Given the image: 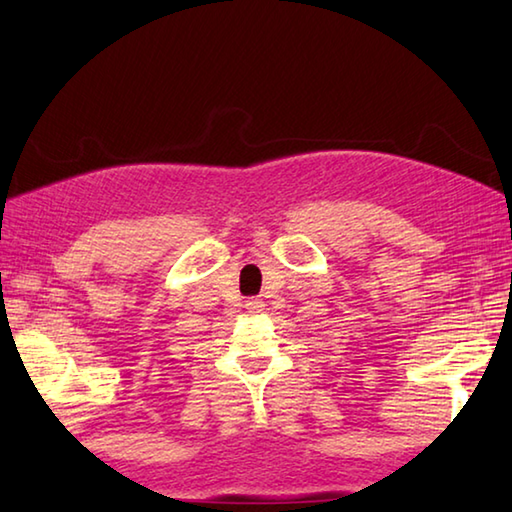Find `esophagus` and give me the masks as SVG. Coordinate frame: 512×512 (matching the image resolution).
Listing matches in <instances>:
<instances>
[{
    "mask_svg": "<svg viewBox=\"0 0 512 512\" xmlns=\"http://www.w3.org/2000/svg\"><path fill=\"white\" fill-rule=\"evenodd\" d=\"M262 308H264V301L262 299H248L246 301V310L248 312H259Z\"/></svg>",
    "mask_w": 512,
    "mask_h": 512,
    "instance_id": "1",
    "label": "esophagus"
}]
</instances>
